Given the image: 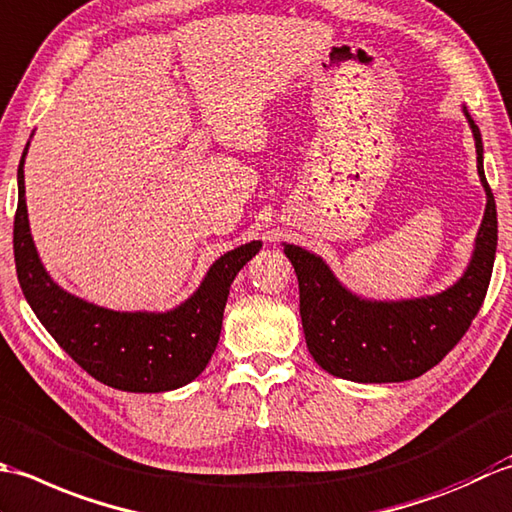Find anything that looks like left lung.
Wrapping results in <instances>:
<instances>
[{"mask_svg": "<svg viewBox=\"0 0 512 512\" xmlns=\"http://www.w3.org/2000/svg\"><path fill=\"white\" fill-rule=\"evenodd\" d=\"M486 212L466 274L437 296L371 302L344 289L322 258L285 245L298 276L300 318L309 353L322 369L353 382H404L440 362L471 327L486 298L497 249V210L482 165V134L471 114Z\"/></svg>", "mask_w": 512, "mask_h": 512, "instance_id": "obj_1", "label": "left lung"}]
</instances>
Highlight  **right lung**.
<instances>
[{
	"label": "right lung",
	"instance_id": "right-lung-1",
	"mask_svg": "<svg viewBox=\"0 0 512 512\" xmlns=\"http://www.w3.org/2000/svg\"><path fill=\"white\" fill-rule=\"evenodd\" d=\"M22 154L13 247L19 285L52 338L92 378L112 389L161 393L192 382L210 362L223 327L229 285L260 241L221 256L192 298L168 314H128L92 305L52 283L30 236Z\"/></svg>",
	"mask_w": 512,
	"mask_h": 512
}]
</instances>
